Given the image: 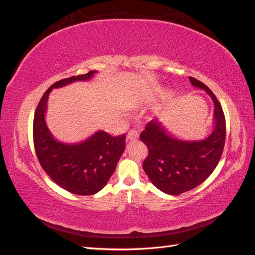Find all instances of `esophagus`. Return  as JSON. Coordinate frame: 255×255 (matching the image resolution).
<instances>
[{"label": "esophagus", "mask_w": 255, "mask_h": 255, "mask_svg": "<svg viewBox=\"0 0 255 255\" xmlns=\"http://www.w3.org/2000/svg\"><path fill=\"white\" fill-rule=\"evenodd\" d=\"M128 140H137L138 139V133L136 132V130H134V129H132V130H129V133H128Z\"/></svg>", "instance_id": "obj_1"}]
</instances>
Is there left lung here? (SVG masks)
I'll use <instances>...</instances> for the list:
<instances>
[{
	"label": "left lung",
	"instance_id": "8db88e82",
	"mask_svg": "<svg viewBox=\"0 0 255 255\" xmlns=\"http://www.w3.org/2000/svg\"><path fill=\"white\" fill-rule=\"evenodd\" d=\"M192 86L205 90L214 102L215 128L203 140H181L153 119L140 134L148 146L143 170L154 186L165 194L177 196L203 183L215 170L226 141V118L219 101L202 82L189 78Z\"/></svg>",
	"mask_w": 255,
	"mask_h": 255
}]
</instances>
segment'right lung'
<instances>
[{
    "label": "right lung",
    "mask_w": 255,
    "mask_h": 255,
    "mask_svg": "<svg viewBox=\"0 0 255 255\" xmlns=\"http://www.w3.org/2000/svg\"><path fill=\"white\" fill-rule=\"evenodd\" d=\"M96 72L89 71L54 83L38 103L33 123L35 151L42 169L61 188L80 196L95 195L107 184L126 149V135L114 137L98 130L80 143H64L53 137L44 115L53 88L88 81Z\"/></svg>",
    "instance_id": "right-lung-1"
}]
</instances>
